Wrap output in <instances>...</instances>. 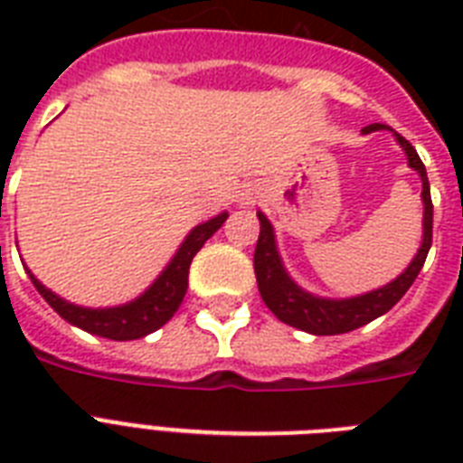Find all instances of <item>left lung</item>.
Returning a JSON list of instances; mask_svg holds the SVG:
<instances>
[{
  "label": "left lung",
  "instance_id": "8db88e82",
  "mask_svg": "<svg viewBox=\"0 0 463 463\" xmlns=\"http://www.w3.org/2000/svg\"><path fill=\"white\" fill-rule=\"evenodd\" d=\"M380 129H389V127L370 125L363 129V134L380 132ZM389 132L394 134V139L403 148L409 167H413L420 175V182H423V192H420V196H423V242L418 247L416 257L411 260L409 267L403 269L394 281H389L382 288L370 290V293H363V296L341 298V300L312 296L288 276V271L283 267L281 254H279V247H276L274 225L269 223V218L261 211H257L260 240H257V250H254V276H257L261 300L283 324H290V326L315 334V336H334V334L358 329V326H365L367 322H373V319H377V317L394 307L403 298V293L413 286L416 276L420 274L425 257H428L432 245L430 184H428V173H425L423 160L416 154V148L411 146L409 141L403 139L402 134H396L394 129H389Z\"/></svg>",
  "mask_w": 463,
  "mask_h": 463
}]
</instances>
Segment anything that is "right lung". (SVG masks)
I'll use <instances>...</instances> for the list:
<instances>
[{
  "label": "right lung",
  "instance_id": "add662e5",
  "mask_svg": "<svg viewBox=\"0 0 463 463\" xmlns=\"http://www.w3.org/2000/svg\"><path fill=\"white\" fill-rule=\"evenodd\" d=\"M228 211L209 218L206 223H199L189 231V235L182 240L180 250L167 261V267L160 271V276L148 286L139 298H134L132 303L118 305V307H81L60 298L31 274V269L25 267L31 276L33 286L40 296L45 298L47 305L69 324H74L79 329L96 334V336L112 338V341H134L144 338L160 329L170 317L177 312L182 305V298L187 293V276L189 264L194 260V254L203 247V242L225 223Z\"/></svg>",
  "mask_w": 463,
  "mask_h": 463
}]
</instances>
